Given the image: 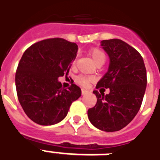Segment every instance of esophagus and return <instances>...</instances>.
I'll list each match as a JSON object with an SVG mask.
<instances>
[{
	"label": "esophagus",
	"instance_id": "1",
	"mask_svg": "<svg viewBox=\"0 0 160 160\" xmlns=\"http://www.w3.org/2000/svg\"><path fill=\"white\" fill-rule=\"evenodd\" d=\"M87 93H88V90H85V89H82V90H81V94H82V95H86Z\"/></svg>",
	"mask_w": 160,
	"mask_h": 160
}]
</instances>
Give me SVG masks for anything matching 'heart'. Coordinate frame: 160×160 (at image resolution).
<instances>
[{"label": "heart", "mask_w": 160, "mask_h": 160, "mask_svg": "<svg viewBox=\"0 0 160 160\" xmlns=\"http://www.w3.org/2000/svg\"><path fill=\"white\" fill-rule=\"evenodd\" d=\"M90 55L95 63L99 62V61H104L105 62V54L103 53L102 51L99 50V49H93V50H91L90 51ZM75 61L74 60L72 62L73 65H75ZM90 80H91V79L90 77H86V76H84V75H80V76H78L76 78L77 83H79L80 85H83V86H87Z\"/></svg>", "instance_id": "b5f03b06"}]
</instances>
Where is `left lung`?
Segmentation results:
<instances>
[{
	"mask_svg": "<svg viewBox=\"0 0 160 160\" xmlns=\"http://www.w3.org/2000/svg\"><path fill=\"white\" fill-rule=\"evenodd\" d=\"M100 46L109 56V64L96 88L109 89V93L105 95L93 91L97 103L88 109V118L100 130L118 131L139 112L146 90V69L141 55L124 41L105 40Z\"/></svg>",
	"mask_w": 160,
	"mask_h": 160,
	"instance_id": "8db88e82",
	"label": "left lung"
}]
</instances>
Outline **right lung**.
<instances>
[{
  "instance_id": "add662e5",
  "label": "right lung",
  "mask_w": 160,
  "mask_h": 160,
  "mask_svg": "<svg viewBox=\"0 0 160 160\" xmlns=\"http://www.w3.org/2000/svg\"><path fill=\"white\" fill-rule=\"evenodd\" d=\"M78 46L61 38L44 40L24 52L16 73L19 102L26 115L41 125H52L67 115L73 101L81 95L79 86L68 90L58 80L67 75Z\"/></svg>"
}]
</instances>
